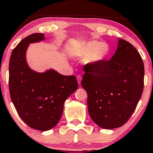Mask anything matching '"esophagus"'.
<instances>
[{"label": "esophagus", "instance_id": "esophagus-1", "mask_svg": "<svg viewBox=\"0 0 153 153\" xmlns=\"http://www.w3.org/2000/svg\"><path fill=\"white\" fill-rule=\"evenodd\" d=\"M77 80H78V84L80 85L81 80H82V76H81V75H78V76H77Z\"/></svg>", "mask_w": 153, "mask_h": 153}]
</instances>
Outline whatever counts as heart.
<instances>
[{"label":"heart","mask_w":153,"mask_h":153,"mask_svg":"<svg viewBox=\"0 0 153 153\" xmlns=\"http://www.w3.org/2000/svg\"><path fill=\"white\" fill-rule=\"evenodd\" d=\"M108 52L109 49L106 44L92 40L77 47L73 50V55L79 58L87 57V64L94 66L104 60Z\"/></svg>","instance_id":"b5f03b06"}]
</instances>
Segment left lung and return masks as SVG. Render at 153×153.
I'll return each instance as SVG.
<instances>
[{"mask_svg": "<svg viewBox=\"0 0 153 153\" xmlns=\"http://www.w3.org/2000/svg\"><path fill=\"white\" fill-rule=\"evenodd\" d=\"M143 80L140 54L131 43L119 38L111 59L88 65L85 70L81 85L87 93L91 120L105 129L125 125L141 97Z\"/></svg>", "mask_w": 153, "mask_h": 153, "instance_id": "left-lung-1", "label": "left lung"}]
</instances>
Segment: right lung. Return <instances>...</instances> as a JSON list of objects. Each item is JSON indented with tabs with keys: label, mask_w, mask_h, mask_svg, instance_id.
<instances>
[{
	"label": "right lung",
	"mask_w": 153,
	"mask_h": 153,
	"mask_svg": "<svg viewBox=\"0 0 153 153\" xmlns=\"http://www.w3.org/2000/svg\"><path fill=\"white\" fill-rule=\"evenodd\" d=\"M36 33L24 38L10 59L9 87L12 101L22 120L30 127L45 131L60 120L64 103L78 88L74 75H64L54 69L38 73L30 68L26 53L29 44L45 40Z\"/></svg>",
	"instance_id": "right-lung-1"
}]
</instances>
